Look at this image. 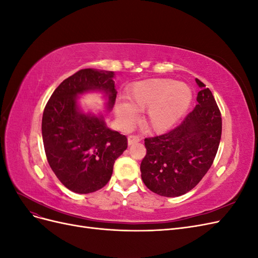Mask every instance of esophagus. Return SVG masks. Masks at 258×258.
I'll return each instance as SVG.
<instances>
[{
	"label": "esophagus",
	"instance_id": "esophagus-1",
	"mask_svg": "<svg viewBox=\"0 0 258 258\" xmlns=\"http://www.w3.org/2000/svg\"><path fill=\"white\" fill-rule=\"evenodd\" d=\"M140 141H141V139H140L138 136H129V137H128V144H129V145L138 143V142H140Z\"/></svg>",
	"mask_w": 258,
	"mask_h": 258
}]
</instances>
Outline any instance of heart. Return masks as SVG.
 <instances>
[{
  "instance_id": "1",
  "label": "heart",
  "mask_w": 258,
  "mask_h": 258,
  "mask_svg": "<svg viewBox=\"0 0 258 258\" xmlns=\"http://www.w3.org/2000/svg\"><path fill=\"white\" fill-rule=\"evenodd\" d=\"M192 93L188 86L173 80H147L127 91L128 103H118L116 113L126 123L135 120L138 112L146 110L143 124L147 130H168L187 111Z\"/></svg>"
}]
</instances>
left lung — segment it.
<instances>
[{
	"mask_svg": "<svg viewBox=\"0 0 258 258\" xmlns=\"http://www.w3.org/2000/svg\"><path fill=\"white\" fill-rule=\"evenodd\" d=\"M198 104L166 134L145 138L140 170L144 184L163 197L188 192L212 166L222 136V115L212 92L196 79Z\"/></svg>",
	"mask_w": 258,
	"mask_h": 258,
	"instance_id": "8db88e82",
	"label": "left lung"
}]
</instances>
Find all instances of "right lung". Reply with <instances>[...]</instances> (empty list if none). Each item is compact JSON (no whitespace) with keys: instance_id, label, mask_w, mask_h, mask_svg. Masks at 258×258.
<instances>
[{"instance_id":"obj_1","label":"right lung","mask_w":258,"mask_h":258,"mask_svg":"<svg viewBox=\"0 0 258 258\" xmlns=\"http://www.w3.org/2000/svg\"><path fill=\"white\" fill-rule=\"evenodd\" d=\"M114 73L83 69L62 82L46 104L42 136L47 161L68 189L89 194L104 187L113 173L115 160L126 151V136L106 127L102 116L79 111L76 97L102 90L113 107L116 93Z\"/></svg>"}]
</instances>
